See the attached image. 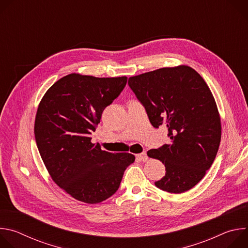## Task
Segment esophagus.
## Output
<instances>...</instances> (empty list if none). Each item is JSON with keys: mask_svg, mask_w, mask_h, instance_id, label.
Masks as SVG:
<instances>
[{"mask_svg": "<svg viewBox=\"0 0 248 248\" xmlns=\"http://www.w3.org/2000/svg\"><path fill=\"white\" fill-rule=\"evenodd\" d=\"M136 158L139 161H142V162H146L148 160V156H147L146 152H142V153H140V154H137Z\"/></svg>", "mask_w": 248, "mask_h": 248, "instance_id": "esophagus-1", "label": "esophagus"}]
</instances>
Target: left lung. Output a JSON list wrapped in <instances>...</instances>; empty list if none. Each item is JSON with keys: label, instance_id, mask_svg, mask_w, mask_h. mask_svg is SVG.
Wrapping results in <instances>:
<instances>
[{"label": "left lung", "instance_id": "1", "mask_svg": "<svg viewBox=\"0 0 248 248\" xmlns=\"http://www.w3.org/2000/svg\"><path fill=\"white\" fill-rule=\"evenodd\" d=\"M154 127H168L170 143L147 152L165 164L155 186L183 193L196 186L213 164L221 142L215 99L201 76L187 65L163 67L128 78Z\"/></svg>", "mask_w": 248, "mask_h": 248}]
</instances>
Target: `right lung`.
Returning <instances> with one entry per match:
<instances>
[{
	"label": "right lung",
	"instance_id": "right-lung-1",
	"mask_svg": "<svg viewBox=\"0 0 248 248\" xmlns=\"http://www.w3.org/2000/svg\"><path fill=\"white\" fill-rule=\"evenodd\" d=\"M126 81L72 74L55 82L38 106L34 134L41 158L52 180L78 201L96 204L111 197L135 160L102 150L90 137Z\"/></svg>",
	"mask_w": 248,
	"mask_h": 248
}]
</instances>
